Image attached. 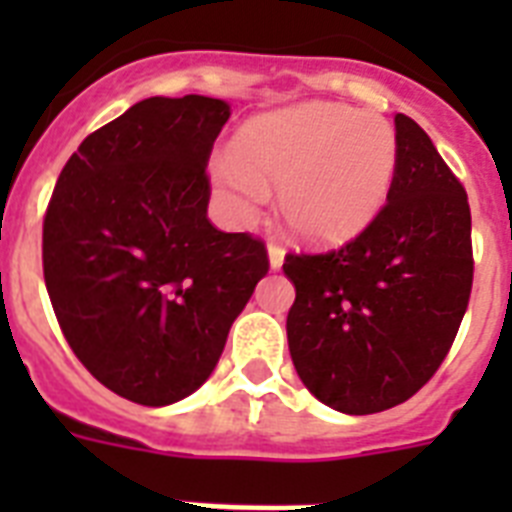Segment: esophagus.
Segmentation results:
<instances>
[{"label": "esophagus", "instance_id": "esophagus-1", "mask_svg": "<svg viewBox=\"0 0 512 512\" xmlns=\"http://www.w3.org/2000/svg\"><path fill=\"white\" fill-rule=\"evenodd\" d=\"M268 263H271V271H279L284 265V249L279 244H268Z\"/></svg>", "mask_w": 512, "mask_h": 512}]
</instances>
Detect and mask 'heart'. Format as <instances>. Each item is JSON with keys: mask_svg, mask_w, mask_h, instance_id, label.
Instances as JSON below:
<instances>
[{"mask_svg": "<svg viewBox=\"0 0 512 512\" xmlns=\"http://www.w3.org/2000/svg\"><path fill=\"white\" fill-rule=\"evenodd\" d=\"M396 172L398 140L382 116L305 103L244 124L236 156H217L209 175L241 223L279 188V212L297 239L342 244L380 215Z\"/></svg>", "mask_w": 512, "mask_h": 512, "instance_id": "heart-1", "label": "heart"}]
</instances>
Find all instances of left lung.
<instances>
[{"label":"left lung","mask_w":512,"mask_h":512,"mask_svg":"<svg viewBox=\"0 0 512 512\" xmlns=\"http://www.w3.org/2000/svg\"><path fill=\"white\" fill-rule=\"evenodd\" d=\"M388 204L345 247L287 255V340L300 380L342 414L404 404L436 374L473 287L468 193L420 124L396 114Z\"/></svg>","instance_id":"obj_1"}]
</instances>
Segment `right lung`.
<instances>
[{"label": "right lung", "mask_w": 512, "mask_h": 512, "mask_svg": "<svg viewBox=\"0 0 512 512\" xmlns=\"http://www.w3.org/2000/svg\"><path fill=\"white\" fill-rule=\"evenodd\" d=\"M225 100L146 98L82 140L52 191L44 284L76 358L116 396L167 406L215 372L268 252L209 223Z\"/></svg>", "instance_id": "right-lung-1"}]
</instances>
